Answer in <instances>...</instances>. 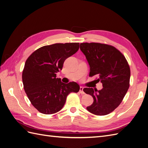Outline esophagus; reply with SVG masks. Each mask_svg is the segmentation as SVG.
Returning <instances> with one entry per match:
<instances>
[{"label": "esophagus", "mask_w": 148, "mask_h": 148, "mask_svg": "<svg viewBox=\"0 0 148 148\" xmlns=\"http://www.w3.org/2000/svg\"><path fill=\"white\" fill-rule=\"evenodd\" d=\"M79 92L82 94V95H84V92L83 91V87H80L79 88Z\"/></svg>", "instance_id": "1"}]
</instances>
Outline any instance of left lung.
<instances>
[{
  "mask_svg": "<svg viewBox=\"0 0 148 148\" xmlns=\"http://www.w3.org/2000/svg\"><path fill=\"white\" fill-rule=\"evenodd\" d=\"M90 67L89 76L97 75L102 83L101 90L85 88V93L92 96L93 103L86 107L95 115H105L114 111L122 102L130 86V69L125 56L114 46L105 44H80Z\"/></svg>",
  "mask_w": 148,
  "mask_h": 148,
  "instance_id": "obj_1",
  "label": "left lung"
}]
</instances>
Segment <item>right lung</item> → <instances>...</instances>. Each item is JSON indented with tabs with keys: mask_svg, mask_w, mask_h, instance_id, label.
<instances>
[{
	"mask_svg": "<svg viewBox=\"0 0 148 148\" xmlns=\"http://www.w3.org/2000/svg\"><path fill=\"white\" fill-rule=\"evenodd\" d=\"M78 42L57 43L37 49L26 60L22 73L25 91L32 105L44 114H54L64 107L70 92H78L76 82L65 84L56 73L64 61L79 49Z\"/></svg>",
	"mask_w": 148,
	"mask_h": 148,
	"instance_id": "right-lung-1",
	"label": "right lung"
}]
</instances>
